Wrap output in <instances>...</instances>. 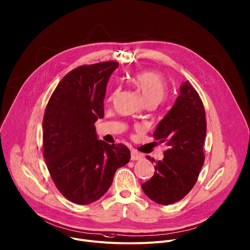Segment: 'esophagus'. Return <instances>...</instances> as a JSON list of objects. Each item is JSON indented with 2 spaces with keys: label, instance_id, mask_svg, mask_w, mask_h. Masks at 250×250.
I'll return each instance as SVG.
<instances>
[{
  "label": "esophagus",
  "instance_id": "34e87169",
  "mask_svg": "<svg viewBox=\"0 0 250 250\" xmlns=\"http://www.w3.org/2000/svg\"><path fill=\"white\" fill-rule=\"evenodd\" d=\"M143 158V155L135 150H131L130 152V160L131 161H140Z\"/></svg>",
  "mask_w": 250,
  "mask_h": 250
}]
</instances>
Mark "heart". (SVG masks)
Returning <instances> with one entry per match:
<instances>
[{
	"label": "heart",
	"instance_id": "obj_1",
	"mask_svg": "<svg viewBox=\"0 0 250 250\" xmlns=\"http://www.w3.org/2000/svg\"><path fill=\"white\" fill-rule=\"evenodd\" d=\"M130 81L140 89L146 103L153 102L158 104L166 97L167 88V83L162 76L156 73L148 71L140 72L132 75ZM117 92L118 90L109 97V100L112 99Z\"/></svg>",
	"mask_w": 250,
	"mask_h": 250
}]
</instances>
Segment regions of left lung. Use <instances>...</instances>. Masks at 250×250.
<instances>
[{"label":"left lung","instance_id":"left-lung-1","mask_svg":"<svg viewBox=\"0 0 250 250\" xmlns=\"http://www.w3.org/2000/svg\"><path fill=\"white\" fill-rule=\"evenodd\" d=\"M206 133L202 101L187 81L181 84L174 104L153 132L154 140L166 143L168 148L164 152V160L155 163L153 176L142 185L151 200L167 206L183 199L191 190L204 163Z\"/></svg>","mask_w":250,"mask_h":250}]
</instances>
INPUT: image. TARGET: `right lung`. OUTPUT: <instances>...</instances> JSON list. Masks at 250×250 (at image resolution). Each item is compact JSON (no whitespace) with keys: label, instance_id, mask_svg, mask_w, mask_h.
<instances>
[{"label":"right lung","instance_id":"1","mask_svg":"<svg viewBox=\"0 0 250 250\" xmlns=\"http://www.w3.org/2000/svg\"><path fill=\"white\" fill-rule=\"evenodd\" d=\"M115 61L76 67L59 83L42 121V154L55 186L70 201L89 204L112 184L130 160L123 144L98 140L95 123L104 116L106 83Z\"/></svg>","mask_w":250,"mask_h":250}]
</instances>
